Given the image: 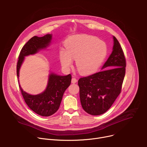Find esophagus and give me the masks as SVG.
I'll use <instances>...</instances> for the list:
<instances>
[{
  "label": "esophagus",
  "mask_w": 147,
  "mask_h": 147,
  "mask_svg": "<svg viewBox=\"0 0 147 147\" xmlns=\"http://www.w3.org/2000/svg\"><path fill=\"white\" fill-rule=\"evenodd\" d=\"M77 81V80L76 78H74V77L72 78V79H71V82H72L73 84L76 83Z\"/></svg>",
  "instance_id": "esophagus-1"
}]
</instances>
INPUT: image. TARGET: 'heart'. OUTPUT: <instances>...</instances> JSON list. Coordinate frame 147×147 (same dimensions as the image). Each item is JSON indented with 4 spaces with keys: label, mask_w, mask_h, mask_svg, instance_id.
I'll return each instance as SVG.
<instances>
[{
    "label": "heart",
    "mask_w": 147,
    "mask_h": 147,
    "mask_svg": "<svg viewBox=\"0 0 147 147\" xmlns=\"http://www.w3.org/2000/svg\"><path fill=\"white\" fill-rule=\"evenodd\" d=\"M65 46L66 50L61 49L59 51L61 66L69 69L74 59L77 70L83 75L96 71L108 54V47L104 41L87 34L70 37L65 42Z\"/></svg>",
    "instance_id": "1"
}]
</instances>
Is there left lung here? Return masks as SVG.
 <instances>
[{
    "instance_id": "8db88e82",
    "label": "left lung",
    "mask_w": 147,
    "mask_h": 147,
    "mask_svg": "<svg viewBox=\"0 0 147 147\" xmlns=\"http://www.w3.org/2000/svg\"><path fill=\"white\" fill-rule=\"evenodd\" d=\"M113 40L112 53L102 68L105 70L82 77L78 81L81 106L91 115L105 113L121 91L126 60L115 36Z\"/></svg>"
}]
</instances>
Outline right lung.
<instances>
[{"label": "right lung", "mask_w": 147, "mask_h": 147, "mask_svg": "<svg viewBox=\"0 0 147 147\" xmlns=\"http://www.w3.org/2000/svg\"><path fill=\"white\" fill-rule=\"evenodd\" d=\"M52 35L47 34L42 37L34 36L23 46L20 51L17 64V76L24 56L36 53L40 49L46 48L51 42ZM71 75L61 76L51 74L46 90L40 94L32 95L19 87L25 102L35 113L42 116H49L59 109L63 95L71 84Z\"/></svg>", "instance_id": "add662e5"}]
</instances>
